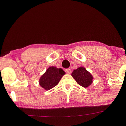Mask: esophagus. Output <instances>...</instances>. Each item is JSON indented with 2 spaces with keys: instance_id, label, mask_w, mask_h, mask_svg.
Segmentation results:
<instances>
[{
  "instance_id": "esophagus-1",
  "label": "esophagus",
  "mask_w": 126,
  "mask_h": 126,
  "mask_svg": "<svg viewBox=\"0 0 126 126\" xmlns=\"http://www.w3.org/2000/svg\"><path fill=\"white\" fill-rule=\"evenodd\" d=\"M65 72L68 74H70L71 73V70L70 69H65Z\"/></svg>"
}]
</instances>
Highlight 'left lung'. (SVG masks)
I'll return each instance as SVG.
<instances>
[{"mask_svg":"<svg viewBox=\"0 0 126 126\" xmlns=\"http://www.w3.org/2000/svg\"><path fill=\"white\" fill-rule=\"evenodd\" d=\"M71 75L77 83L83 87L87 88L93 82L92 75L83 67H79L74 70Z\"/></svg>","mask_w":126,"mask_h":126,"instance_id":"8db88e82","label":"left lung"}]
</instances>
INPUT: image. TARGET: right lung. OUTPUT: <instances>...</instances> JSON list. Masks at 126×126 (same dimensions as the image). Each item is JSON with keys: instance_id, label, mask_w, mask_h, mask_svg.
Returning a JSON list of instances; mask_svg holds the SVG:
<instances>
[{"instance_id": "1", "label": "right lung", "mask_w": 126, "mask_h": 126, "mask_svg": "<svg viewBox=\"0 0 126 126\" xmlns=\"http://www.w3.org/2000/svg\"><path fill=\"white\" fill-rule=\"evenodd\" d=\"M64 74L65 72L62 69L51 66L41 77L39 84L45 90H50L57 85Z\"/></svg>"}]
</instances>
